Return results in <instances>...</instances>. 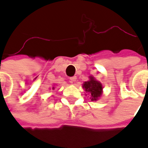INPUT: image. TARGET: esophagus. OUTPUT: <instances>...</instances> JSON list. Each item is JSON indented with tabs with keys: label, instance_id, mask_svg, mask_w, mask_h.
Instances as JSON below:
<instances>
[{
	"label": "esophagus",
	"instance_id": "obj_1",
	"mask_svg": "<svg viewBox=\"0 0 148 148\" xmlns=\"http://www.w3.org/2000/svg\"><path fill=\"white\" fill-rule=\"evenodd\" d=\"M70 80H71V82H74L77 80V77L76 76H73V77H70Z\"/></svg>",
	"mask_w": 148,
	"mask_h": 148
}]
</instances>
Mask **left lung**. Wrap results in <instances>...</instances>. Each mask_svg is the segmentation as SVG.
<instances>
[{"instance_id": "8db88e82", "label": "left lung", "mask_w": 148, "mask_h": 148, "mask_svg": "<svg viewBox=\"0 0 148 148\" xmlns=\"http://www.w3.org/2000/svg\"><path fill=\"white\" fill-rule=\"evenodd\" d=\"M83 88L86 92H88L89 95L91 96L92 101H97L100 95H102L103 86L102 84L96 81L93 77H90V80L87 82H85L83 83Z\"/></svg>"}]
</instances>
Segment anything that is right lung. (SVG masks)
Instances as JSON below:
<instances>
[{"instance_id":"add662e5","label":"right lung","mask_w":148,"mask_h":148,"mask_svg":"<svg viewBox=\"0 0 148 148\" xmlns=\"http://www.w3.org/2000/svg\"><path fill=\"white\" fill-rule=\"evenodd\" d=\"M53 88H54V87H53Z\"/></svg>"}]
</instances>
